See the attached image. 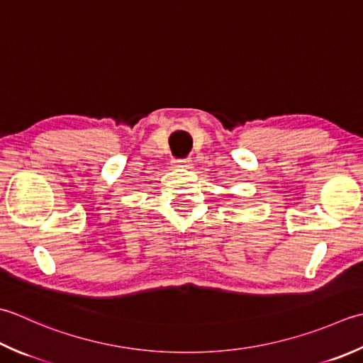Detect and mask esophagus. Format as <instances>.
<instances>
[{"label":"esophagus","instance_id":"esophagus-1","mask_svg":"<svg viewBox=\"0 0 363 363\" xmlns=\"http://www.w3.org/2000/svg\"><path fill=\"white\" fill-rule=\"evenodd\" d=\"M176 167H181V168H190L191 165H194V160H191L190 157H186V159H177L173 162Z\"/></svg>","mask_w":363,"mask_h":363}]
</instances>
